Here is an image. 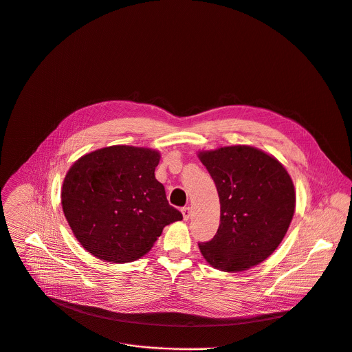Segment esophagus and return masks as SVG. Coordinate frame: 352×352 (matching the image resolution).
<instances>
[{
    "mask_svg": "<svg viewBox=\"0 0 352 352\" xmlns=\"http://www.w3.org/2000/svg\"><path fill=\"white\" fill-rule=\"evenodd\" d=\"M181 212H182L184 219H185V221H188V219H189V217H190V208H189V207H182V208H181Z\"/></svg>",
    "mask_w": 352,
    "mask_h": 352,
    "instance_id": "1",
    "label": "esophagus"
}]
</instances>
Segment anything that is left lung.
Here are the masks:
<instances>
[{"instance_id":"1","label":"left lung","mask_w":352,"mask_h":352,"mask_svg":"<svg viewBox=\"0 0 352 352\" xmlns=\"http://www.w3.org/2000/svg\"><path fill=\"white\" fill-rule=\"evenodd\" d=\"M217 186L221 215L215 236L199 243L215 270L241 272L265 261L294 215L293 181L279 160L248 145L199 152Z\"/></svg>"}]
</instances>
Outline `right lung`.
<instances>
[{
	"instance_id": "obj_1",
	"label": "right lung",
	"mask_w": 352,
	"mask_h": 352,
	"mask_svg": "<svg viewBox=\"0 0 352 352\" xmlns=\"http://www.w3.org/2000/svg\"><path fill=\"white\" fill-rule=\"evenodd\" d=\"M160 153L114 145L80 157L62 186V208L80 245L107 263L145 256L163 228L182 219L155 178Z\"/></svg>"
}]
</instances>
